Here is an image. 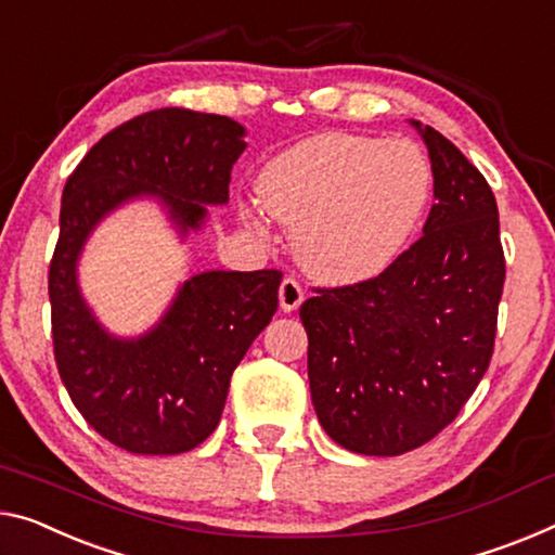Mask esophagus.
<instances>
[{"instance_id":"34e87169","label":"esophagus","mask_w":555,"mask_h":555,"mask_svg":"<svg viewBox=\"0 0 555 555\" xmlns=\"http://www.w3.org/2000/svg\"><path fill=\"white\" fill-rule=\"evenodd\" d=\"M305 300V293L300 283H297L295 278H285L283 283H280V307H283V312H295L297 307L302 305Z\"/></svg>"}]
</instances>
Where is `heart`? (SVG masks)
<instances>
[{
    "instance_id": "heart-1",
    "label": "heart",
    "mask_w": 555,
    "mask_h": 555,
    "mask_svg": "<svg viewBox=\"0 0 555 555\" xmlns=\"http://www.w3.org/2000/svg\"><path fill=\"white\" fill-rule=\"evenodd\" d=\"M258 201L295 230L302 268L322 283H362L395 262L431 198V164L414 141L318 133L278 153L260 170ZM241 218L266 225L250 206Z\"/></svg>"
}]
</instances>
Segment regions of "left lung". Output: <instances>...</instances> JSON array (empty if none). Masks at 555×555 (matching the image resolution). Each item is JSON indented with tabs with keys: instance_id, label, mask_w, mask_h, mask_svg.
<instances>
[{
	"instance_id": "1",
	"label": "left lung",
	"mask_w": 555,
	"mask_h": 555,
	"mask_svg": "<svg viewBox=\"0 0 555 555\" xmlns=\"http://www.w3.org/2000/svg\"><path fill=\"white\" fill-rule=\"evenodd\" d=\"M429 151L424 235L377 278L305 300L307 377L339 447L397 456L456 420L489 370L506 260L496 198L468 158L412 121Z\"/></svg>"
}]
</instances>
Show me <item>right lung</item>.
<instances>
[{
	"label": "right lung",
	"instance_id": "add662e5",
	"mask_svg": "<svg viewBox=\"0 0 555 555\" xmlns=\"http://www.w3.org/2000/svg\"><path fill=\"white\" fill-rule=\"evenodd\" d=\"M233 118L158 108L108 131L74 168L49 266L51 337L72 402L101 437L131 454H183L223 414L230 377L278 310L283 272L210 270L185 280L146 335H108L83 302L76 266L91 230L121 203L153 195L181 230L228 203L248 143Z\"/></svg>",
	"mask_w": 555,
	"mask_h": 555
}]
</instances>
